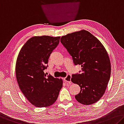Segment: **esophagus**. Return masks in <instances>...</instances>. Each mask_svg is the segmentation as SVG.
Listing matches in <instances>:
<instances>
[{"label": "esophagus", "instance_id": "esophagus-1", "mask_svg": "<svg viewBox=\"0 0 124 124\" xmlns=\"http://www.w3.org/2000/svg\"><path fill=\"white\" fill-rule=\"evenodd\" d=\"M64 81L66 83L70 84L71 83V76L70 74H68L65 78H64Z\"/></svg>", "mask_w": 124, "mask_h": 124}]
</instances>
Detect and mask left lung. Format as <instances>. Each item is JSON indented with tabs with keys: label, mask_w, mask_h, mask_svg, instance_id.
I'll list each match as a JSON object with an SVG mask.
<instances>
[{
	"label": "left lung",
	"mask_w": 124,
	"mask_h": 124,
	"mask_svg": "<svg viewBox=\"0 0 124 124\" xmlns=\"http://www.w3.org/2000/svg\"><path fill=\"white\" fill-rule=\"evenodd\" d=\"M61 42L74 64L82 67V73L72 74L71 78L80 88V93L75 95L76 100L84 105L96 103L104 94L111 74L110 61L105 47L84 30L63 36Z\"/></svg>",
	"instance_id": "obj_1"
}]
</instances>
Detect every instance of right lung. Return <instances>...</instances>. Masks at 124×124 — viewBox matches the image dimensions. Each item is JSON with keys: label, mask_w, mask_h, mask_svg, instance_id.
<instances>
[{"label": "right lung", "mask_w": 124, "mask_h": 124, "mask_svg": "<svg viewBox=\"0 0 124 124\" xmlns=\"http://www.w3.org/2000/svg\"><path fill=\"white\" fill-rule=\"evenodd\" d=\"M60 39V36L31 37L17 56L15 67L17 83L26 99L37 108L53 104L62 87V79L44 73L50 54L58 46Z\"/></svg>", "instance_id": "obj_1"}]
</instances>
